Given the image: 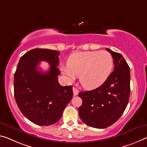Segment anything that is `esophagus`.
Returning a JSON list of instances; mask_svg holds the SVG:
<instances>
[{
	"label": "esophagus",
	"mask_w": 147,
	"mask_h": 147,
	"mask_svg": "<svg viewBox=\"0 0 147 147\" xmlns=\"http://www.w3.org/2000/svg\"><path fill=\"white\" fill-rule=\"evenodd\" d=\"M73 94L74 95H77L78 94V90L75 88H73Z\"/></svg>",
	"instance_id": "obj_1"
}]
</instances>
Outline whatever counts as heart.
Returning <instances> with one entry per match:
<instances>
[{"mask_svg": "<svg viewBox=\"0 0 147 147\" xmlns=\"http://www.w3.org/2000/svg\"><path fill=\"white\" fill-rule=\"evenodd\" d=\"M113 69V59L107 51L77 52L69 57L67 66L62 72L69 80L80 76V82L84 88L93 90L99 87L111 75Z\"/></svg>", "mask_w": 147, "mask_h": 147, "instance_id": "1", "label": "heart"}]
</instances>
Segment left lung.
<instances>
[{"label":"left lung","instance_id":"8db88e82","mask_svg":"<svg viewBox=\"0 0 147 147\" xmlns=\"http://www.w3.org/2000/svg\"><path fill=\"white\" fill-rule=\"evenodd\" d=\"M113 58L114 71L96 89L80 92L82 104L78 109L80 119L90 127L103 129L116 122L124 113L130 95V69L124 57L109 48Z\"/></svg>","mask_w":147,"mask_h":147}]
</instances>
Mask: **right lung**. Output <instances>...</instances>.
<instances>
[{"instance_id": "right-lung-1", "label": "right lung", "mask_w": 147, "mask_h": 147, "mask_svg": "<svg viewBox=\"0 0 147 147\" xmlns=\"http://www.w3.org/2000/svg\"><path fill=\"white\" fill-rule=\"evenodd\" d=\"M59 53L49 49H32L21 57L14 74L16 103L23 115L36 125L56 123L73 98L72 86H62L58 82ZM42 61L50 65L46 73L37 69Z\"/></svg>"}]
</instances>
